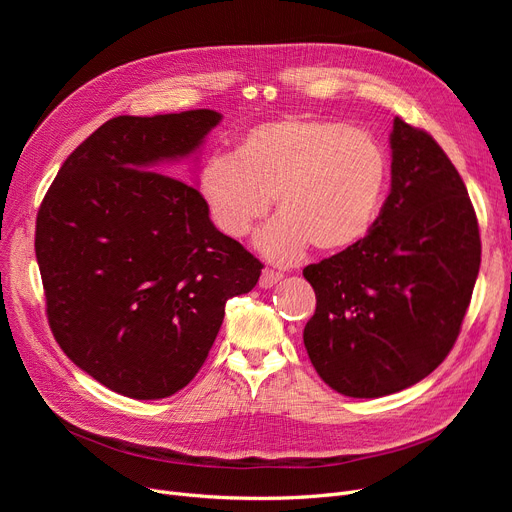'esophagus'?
<instances>
[{"mask_svg": "<svg viewBox=\"0 0 512 512\" xmlns=\"http://www.w3.org/2000/svg\"><path fill=\"white\" fill-rule=\"evenodd\" d=\"M282 278H284V276H282L280 272L263 270V274H261V278H259V286H261V288H272V286H276Z\"/></svg>", "mask_w": 512, "mask_h": 512, "instance_id": "1", "label": "esophagus"}]
</instances>
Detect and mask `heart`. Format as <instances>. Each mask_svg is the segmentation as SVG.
I'll list each match as a JSON object with an SVG mask.
<instances>
[{"mask_svg": "<svg viewBox=\"0 0 512 512\" xmlns=\"http://www.w3.org/2000/svg\"><path fill=\"white\" fill-rule=\"evenodd\" d=\"M386 157L367 132L324 118L251 128L234 157L211 155L197 176L209 220L242 238L276 201L282 215L257 236L259 251L286 263L307 245L338 253L361 242L378 215Z\"/></svg>", "mask_w": 512, "mask_h": 512, "instance_id": "b5f03b06", "label": "heart"}]
</instances>
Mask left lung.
<instances>
[{
    "mask_svg": "<svg viewBox=\"0 0 512 512\" xmlns=\"http://www.w3.org/2000/svg\"><path fill=\"white\" fill-rule=\"evenodd\" d=\"M390 149L392 188L369 234L303 270L317 297L309 359L353 398L405 390L446 359L481 261L471 199L442 147L396 116Z\"/></svg>",
    "mask_w": 512,
    "mask_h": 512,
    "instance_id": "left-lung-1",
    "label": "left lung"
}]
</instances>
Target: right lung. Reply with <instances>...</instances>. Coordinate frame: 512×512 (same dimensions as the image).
<instances>
[{
  "mask_svg": "<svg viewBox=\"0 0 512 512\" xmlns=\"http://www.w3.org/2000/svg\"><path fill=\"white\" fill-rule=\"evenodd\" d=\"M220 120L213 110L107 120L41 203L35 253L51 332L76 367L122 396L182 390L226 301L261 276V261L213 226L197 188L164 174Z\"/></svg>",
  "mask_w": 512,
  "mask_h": 512,
  "instance_id": "right-lung-1",
  "label": "right lung"
}]
</instances>
